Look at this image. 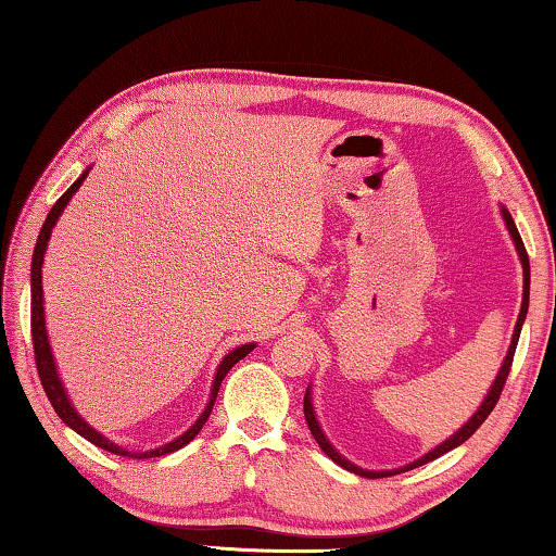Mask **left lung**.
<instances>
[{
  "label": "left lung",
  "mask_w": 556,
  "mask_h": 556,
  "mask_svg": "<svg viewBox=\"0 0 556 556\" xmlns=\"http://www.w3.org/2000/svg\"><path fill=\"white\" fill-rule=\"evenodd\" d=\"M501 213H503V220H505V225H507V232H510V238H513V242H515L517 255H520V262H522V277H525V285H522V306H520V316H517V324H515V331H513L510 348H507L505 361H503V365H501V370H497V378H495V382L491 384V390H488L485 400L481 402V407H478V412L473 414V417H470V419L466 421V425L456 431L454 437H448V439L444 441V444H439L437 448H431L429 454H425V456L417 458V460H412V464L402 466V468H394V470H365V468L351 464V460H348V458H343L341 454H338V451L331 446V441H328V439L324 437L321 427H318L316 412H314L312 390H306V394H304V417H306V425H308V429H312V434H314V439H316V444L321 446V448H324V454H326L328 458H331V460H336L338 466H343L345 470H351V473H355V476H363V478H384V476H397V473H404V470H412V468L425 466V464H429V460H434V458H439V456H444L446 451H451V448H456V446L464 444V441H468L470 437L476 434V429L481 427L483 421L488 419V414L493 412V407L497 404V400H501V392H503V388H505L507 375H510L513 355H515L517 341H520V331H522V324H525V316H527V306H530V260H527V250H525V244H522L520 232H517V228H515L513 215L507 213V208H503Z\"/></svg>",
  "instance_id": "1"
}]
</instances>
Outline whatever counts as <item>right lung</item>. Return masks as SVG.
Listing matches in <instances>:
<instances>
[{"label": "right lung", "mask_w": 556, "mask_h": 556, "mask_svg": "<svg viewBox=\"0 0 556 556\" xmlns=\"http://www.w3.org/2000/svg\"><path fill=\"white\" fill-rule=\"evenodd\" d=\"M90 172V166L86 168L78 176V181H75L68 191H65L59 201H55L53 208L49 211V218H46L43 228L39 232V240H36V248H34V257H31V338H34V357H36V368H39V378H41V384H43V392L46 397H49V402L53 404V409L59 417L68 425L73 431H78V434L83 439H88L90 444H96L100 448L110 451V454H117V456H129V458H154V456H166L172 454V451H178L184 448L188 441H193L195 434L203 429L205 421H208L211 417V409L215 404V397H218V390H220V382L225 375H228V370L232 368L235 363H240L244 355H248L250 351H255V343H244L240 348H235V351H230L228 355L223 357L218 370H215V380H213V388H211V400L208 404H205V409L199 419H195V425L184 431L181 437H176L174 441H168V444L159 446V448H149V451H139V454H135V451H127L117 446L115 441H110L108 437H102L100 431L92 429L86 419L80 417L78 412H75V407L68 400V394H65V388L63 382L59 378V370H55V361H53V353H51V345H49V333H46V318H43V287H41V267H43V255H46V248H49V240H51V230L53 225L59 223L61 213L65 205H68V201L73 199V193L78 191L80 184L86 181V176Z\"/></svg>", "instance_id": "add662e5"}]
</instances>
